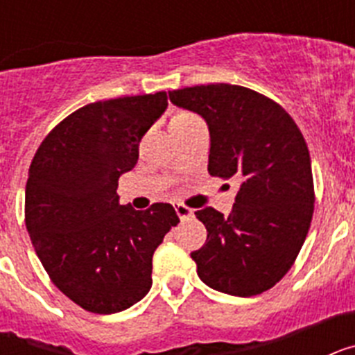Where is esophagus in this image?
<instances>
[{
    "instance_id": "34e87169",
    "label": "esophagus",
    "mask_w": 355,
    "mask_h": 355,
    "mask_svg": "<svg viewBox=\"0 0 355 355\" xmlns=\"http://www.w3.org/2000/svg\"><path fill=\"white\" fill-rule=\"evenodd\" d=\"M174 208H175V213H178V216H180L181 220H188L190 216H193V209H190L188 206L180 205V202H178Z\"/></svg>"
}]
</instances>
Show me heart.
<instances>
[{
	"label": "heart",
	"mask_w": 355,
	"mask_h": 355,
	"mask_svg": "<svg viewBox=\"0 0 355 355\" xmlns=\"http://www.w3.org/2000/svg\"><path fill=\"white\" fill-rule=\"evenodd\" d=\"M187 117H192V115H190V114H180V115H175L174 121H175V119H187Z\"/></svg>",
	"instance_id": "heart-1"
}]
</instances>
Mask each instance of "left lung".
<instances>
[{
  "label": "left lung",
  "mask_w": 355,
  "mask_h": 355,
  "mask_svg": "<svg viewBox=\"0 0 355 355\" xmlns=\"http://www.w3.org/2000/svg\"><path fill=\"white\" fill-rule=\"evenodd\" d=\"M168 97L208 124L209 174L240 183L227 216L196 211L208 231L205 245L190 254L200 281L234 297L270 290L300 252L315 209L302 133L286 110L240 85L187 87Z\"/></svg>",
  "instance_id": "obj_1"
}]
</instances>
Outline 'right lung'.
<instances>
[{"instance_id": "right-lung-1", "label": "right lung", "mask_w": 355, "mask_h": 355, "mask_svg": "<svg viewBox=\"0 0 355 355\" xmlns=\"http://www.w3.org/2000/svg\"><path fill=\"white\" fill-rule=\"evenodd\" d=\"M167 94L117 97L76 110L44 139L30 165L24 220L55 286L97 315L124 311L153 284V254L180 218L167 202L121 205L119 178L167 110Z\"/></svg>"}]
</instances>
